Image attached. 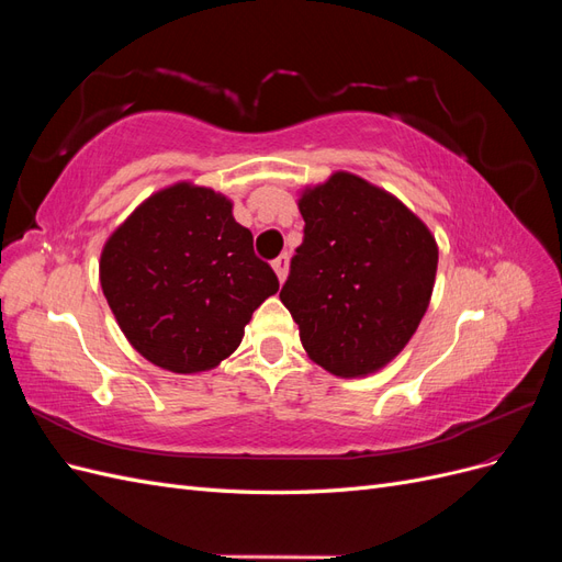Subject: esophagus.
<instances>
[{
    "label": "esophagus",
    "mask_w": 562,
    "mask_h": 562,
    "mask_svg": "<svg viewBox=\"0 0 562 562\" xmlns=\"http://www.w3.org/2000/svg\"><path fill=\"white\" fill-rule=\"evenodd\" d=\"M271 267H274L279 281L283 283V281H285V277H288V255H285V252H283V255H279V258H277L274 262H271Z\"/></svg>",
    "instance_id": "esophagus-1"
}]
</instances>
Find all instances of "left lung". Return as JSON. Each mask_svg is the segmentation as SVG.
Masks as SVG:
<instances>
[{
	"label": "left lung",
	"instance_id": "obj_1",
	"mask_svg": "<svg viewBox=\"0 0 562 562\" xmlns=\"http://www.w3.org/2000/svg\"><path fill=\"white\" fill-rule=\"evenodd\" d=\"M304 241L281 288L310 359L337 378H368L411 342L431 302L438 244L382 187L335 171L297 199Z\"/></svg>",
	"mask_w": 562,
	"mask_h": 562
}]
</instances>
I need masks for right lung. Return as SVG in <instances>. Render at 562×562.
Wrapping results in <instances>:
<instances>
[{
	"label": "right lung",
	"mask_w": 562,
	"mask_h": 562,
	"mask_svg": "<svg viewBox=\"0 0 562 562\" xmlns=\"http://www.w3.org/2000/svg\"><path fill=\"white\" fill-rule=\"evenodd\" d=\"M232 209L229 196L180 180L149 194L105 241L100 288L149 363L178 375L217 368L279 291Z\"/></svg>",
	"instance_id": "right-lung-1"
}]
</instances>
